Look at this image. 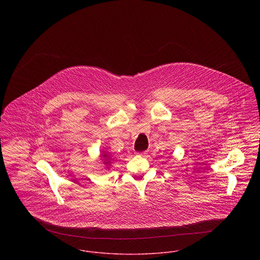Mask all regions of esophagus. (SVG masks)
Returning <instances> with one entry per match:
<instances>
[{"label":"esophagus","mask_w":260,"mask_h":260,"mask_svg":"<svg viewBox=\"0 0 260 260\" xmlns=\"http://www.w3.org/2000/svg\"><path fill=\"white\" fill-rule=\"evenodd\" d=\"M139 155H141V156H145L146 154H147V151H143V152H140V153H138Z\"/></svg>","instance_id":"esophagus-1"}]
</instances>
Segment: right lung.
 <instances>
[{
  "instance_id": "obj_1",
  "label": "right lung",
  "mask_w": 260,
  "mask_h": 260,
  "mask_svg": "<svg viewBox=\"0 0 260 260\" xmlns=\"http://www.w3.org/2000/svg\"><path fill=\"white\" fill-rule=\"evenodd\" d=\"M103 153H105V152H103ZM101 156L104 158L103 160H104V164L106 165V166H109L110 164H111V158L109 157V155L107 154V153H105V154H101ZM108 168V167H107Z\"/></svg>"
}]
</instances>
